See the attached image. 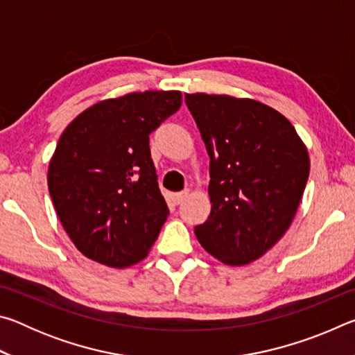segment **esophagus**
Here are the masks:
<instances>
[{"label":"esophagus","instance_id":"esophagus-1","mask_svg":"<svg viewBox=\"0 0 355 355\" xmlns=\"http://www.w3.org/2000/svg\"><path fill=\"white\" fill-rule=\"evenodd\" d=\"M186 197H188V189L180 191V192H177V194H173V202H175L177 205H180V203H182Z\"/></svg>","mask_w":355,"mask_h":355}]
</instances>
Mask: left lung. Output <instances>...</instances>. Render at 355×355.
Returning a JSON list of instances; mask_svg holds the SVG:
<instances>
[{"label":"left lung","mask_w":355,"mask_h":355,"mask_svg":"<svg viewBox=\"0 0 355 355\" xmlns=\"http://www.w3.org/2000/svg\"><path fill=\"white\" fill-rule=\"evenodd\" d=\"M209 156L211 213L196 227L232 266L260 258L285 235L309 180L307 148L272 107L250 98L186 94Z\"/></svg>","instance_id":"8db88e82"}]
</instances>
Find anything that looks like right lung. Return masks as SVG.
Here are the masks:
<instances>
[{"label": "right lung", "mask_w": 355, "mask_h": 355, "mask_svg": "<svg viewBox=\"0 0 355 355\" xmlns=\"http://www.w3.org/2000/svg\"><path fill=\"white\" fill-rule=\"evenodd\" d=\"M180 106L178 91L135 92L100 101L65 128L48 189L83 255L125 268L148 254L169 216L148 136Z\"/></svg>", "instance_id": "right-lung-1"}]
</instances>
